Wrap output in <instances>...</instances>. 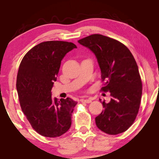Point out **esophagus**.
Returning <instances> with one entry per match:
<instances>
[{
    "mask_svg": "<svg viewBox=\"0 0 159 159\" xmlns=\"http://www.w3.org/2000/svg\"><path fill=\"white\" fill-rule=\"evenodd\" d=\"M92 100L91 98H88V99H81L80 100V102H85V103H90L92 102Z\"/></svg>",
    "mask_w": 159,
    "mask_h": 159,
    "instance_id": "1",
    "label": "esophagus"
}]
</instances>
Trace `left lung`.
Segmentation results:
<instances>
[{
	"mask_svg": "<svg viewBox=\"0 0 159 159\" xmlns=\"http://www.w3.org/2000/svg\"><path fill=\"white\" fill-rule=\"evenodd\" d=\"M78 42L96 55L104 81L101 89L111 93L110 102L103 101L104 110L95 118L97 127L109 134L123 133L135 120L142 94L135 59L123 43L102 35H91Z\"/></svg>",
	"mask_w": 159,
	"mask_h": 159,
	"instance_id": "1",
	"label": "left lung"
}]
</instances>
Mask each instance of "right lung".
Here are the masks:
<instances>
[{
    "instance_id": "add662e5",
    "label": "right lung",
    "mask_w": 159,
    "mask_h": 159,
    "mask_svg": "<svg viewBox=\"0 0 159 159\" xmlns=\"http://www.w3.org/2000/svg\"><path fill=\"white\" fill-rule=\"evenodd\" d=\"M76 46L72 42L48 41L33 47L23 57L17 75L16 88L22 111L37 133L57 137L68 130L77 104L70 98H52L63 57Z\"/></svg>"
}]
</instances>
